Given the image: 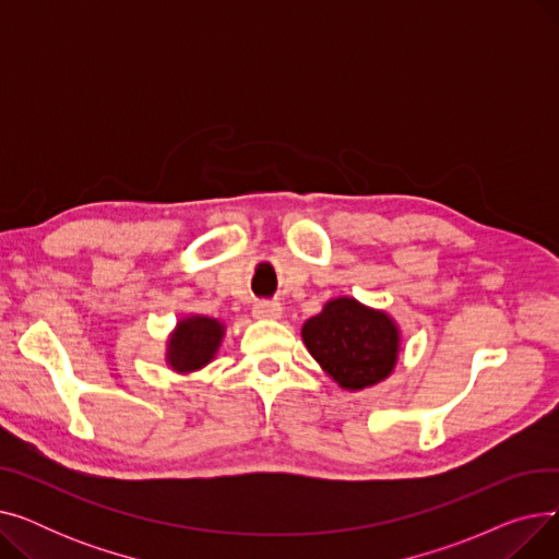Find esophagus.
I'll return each instance as SVG.
<instances>
[{
  "instance_id": "esophagus-1",
  "label": "esophagus",
  "mask_w": 559,
  "mask_h": 559,
  "mask_svg": "<svg viewBox=\"0 0 559 559\" xmlns=\"http://www.w3.org/2000/svg\"><path fill=\"white\" fill-rule=\"evenodd\" d=\"M283 308L281 304H270V301H258L253 306V317L255 319H281Z\"/></svg>"
}]
</instances>
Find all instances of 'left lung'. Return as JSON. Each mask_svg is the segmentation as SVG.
<instances>
[{"label":"left lung","mask_w":559,"mask_h":559,"mask_svg":"<svg viewBox=\"0 0 559 559\" xmlns=\"http://www.w3.org/2000/svg\"><path fill=\"white\" fill-rule=\"evenodd\" d=\"M310 356L346 392H360L392 376L401 356V326L380 308L335 297L301 326Z\"/></svg>","instance_id":"1"}]
</instances>
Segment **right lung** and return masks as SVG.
<instances>
[{"label": "right lung", "mask_w": 559, "mask_h": 559, "mask_svg": "<svg viewBox=\"0 0 559 559\" xmlns=\"http://www.w3.org/2000/svg\"><path fill=\"white\" fill-rule=\"evenodd\" d=\"M226 335V324L209 314H186L176 321L174 331L167 335L165 362L179 373L190 376L209 367L217 354Z\"/></svg>", "instance_id": "1"}]
</instances>
